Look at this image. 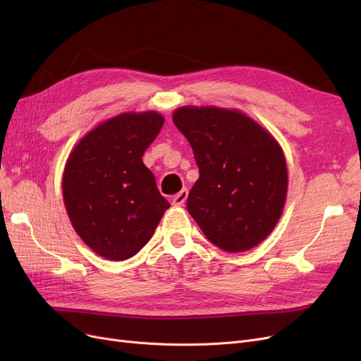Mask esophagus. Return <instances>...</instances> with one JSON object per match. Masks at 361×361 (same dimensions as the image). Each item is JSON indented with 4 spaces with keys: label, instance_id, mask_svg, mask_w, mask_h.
<instances>
[{
    "label": "esophagus",
    "instance_id": "obj_1",
    "mask_svg": "<svg viewBox=\"0 0 361 361\" xmlns=\"http://www.w3.org/2000/svg\"><path fill=\"white\" fill-rule=\"evenodd\" d=\"M187 197H188V190H182L180 192H178L176 195H174L171 203L174 206H183V203L187 202Z\"/></svg>",
    "mask_w": 361,
    "mask_h": 361
}]
</instances>
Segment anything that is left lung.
I'll use <instances>...</instances> for the list:
<instances>
[{
    "mask_svg": "<svg viewBox=\"0 0 361 361\" xmlns=\"http://www.w3.org/2000/svg\"><path fill=\"white\" fill-rule=\"evenodd\" d=\"M173 122L187 137L200 176L187 209L209 241L231 253L253 248L272 232L285 206V155L243 113L183 106Z\"/></svg>",
    "mask_w": 361,
    "mask_h": 361,
    "instance_id": "left-lung-1",
    "label": "left lung"
}]
</instances>
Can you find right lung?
Returning <instances> with one entry per match:
<instances>
[{
	"instance_id": "obj_1",
	"label": "right lung",
	"mask_w": 361,
	"mask_h": 361,
	"mask_svg": "<svg viewBox=\"0 0 361 361\" xmlns=\"http://www.w3.org/2000/svg\"><path fill=\"white\" fill-rule=\"evenodd\" d=\"M162 125L155 111L125 113L72 150L63 174L64 204L76 233L99 256H135L170 207L141 159Z\"/></svg>"
}]
</instances>
